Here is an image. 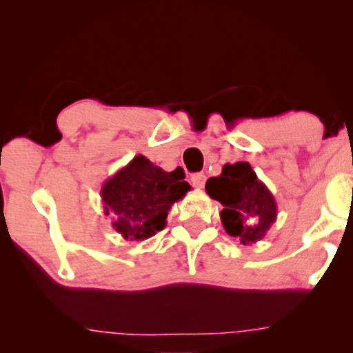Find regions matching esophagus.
<instances>
[{
    "label": "esophagus",
    "mask_w": 353,
    "mask_h": 353,
    "mask_svg": "<svg viewBox=\"0 0 353 353\" xmlns=\"http://www.w3.org/2000/svg\"><path fill=\"white\" fill-rule=\"evenodd\" d=\"M190 182H192L194 188L202 189V188H204V184H205V176L202 172L192 174V176H190Z\"/></svg>",
    "instance_id": "34e87169"
}]
</instances>
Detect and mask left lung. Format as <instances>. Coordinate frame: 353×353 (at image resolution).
Masks as SVG:
<instances>
[{"label":"left lung","instance_id":"left-lung-1","mask_svg":"<svg viewBox=\"0 0 353 353\" xmlns=\"http://www.w3.org/2000/svg\"><path fill=\"white\" fill-rule=\"evenodd\" d=\"M205 192L224 205L221 221L225 232L249 245L264 239L277 219V204L249 163L225 164L221 176L205 182Z\"/></svg>","mask_w":353,"mask_h":353}]
</instances>
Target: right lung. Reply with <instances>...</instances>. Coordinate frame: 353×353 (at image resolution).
I'll return each instance as SVG.
<instances>
[{"instance_id": "right-lung-1", "label": "right lung", "mask_w": 353, "mask_h": 353, "mask_svg": "<svg viewBox=\"0 0 353 353\" xmlns=\"http://www.w3.org/2000/svg\"><path fill=\"white\" fill-rule=\"evenodd\" d=\"M181 168L165 172L137 154L101 188L104 214L125 241H144L165 228L174 202L190 190Z\"/></svg>"}]
</instances>
